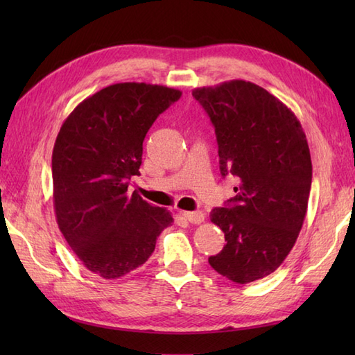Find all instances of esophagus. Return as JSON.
Segmentation results:
<instances>
[{"label": "esophagus", "instance_id": "34e87169", "mask_svg": "<svg viewBox=\"0 0 355 355\" xmlns=\"http://www.w3.org/2000/svg\"><path fill=\"white\" fill-rule=\"evenodd\" d=\"M182 215L192 224H201L206 218L205 212H201V210H195V212H182Z\"/></svg>", "mask_w": 355, "mask_h": 355}]
</instances>
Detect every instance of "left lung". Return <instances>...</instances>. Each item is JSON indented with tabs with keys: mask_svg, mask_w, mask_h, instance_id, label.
I'll return each mask as SVG.
<instances>
[{
	"mask_svg": "<svg viewBox=\"0 0 355 355\" xmlns=\"http://www.w3.org/2000/svg\"><path fill=\"white\" fill-rule=\"evenodd\" d=\"M192 96L215 126L221 175L238 178L235 197L210 212L227 243L209 263L236 284L258 281L281 266L302 229L313 177L306 135L294 112L253 82Z\"/></svg>",
	"mask_w": 355,
	"mask_h": 355,
	"instance_id": "1",
	"label": "left lung"
}]
</instances>
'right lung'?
<instances>
[{
	"instance_id": "1",
	"label": "right lung",
	"mask_w": 355,
	"mask_h": 355,
	"mask_svg": "<svg viewBox=\"0 0 355 355\" xmlns=\"http://www.w3.org/2000/svg\"><path fill=\"white\" fill-rule=\"evenodd\" d=\"M180 96L164 85L114 84L82 101L59 130L51 155L56 221L82 266L103 279L145 263L173 221L128 186L140 175L149 128Z\"/></svg>"
}]
</instances>
